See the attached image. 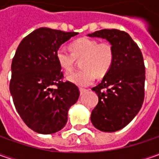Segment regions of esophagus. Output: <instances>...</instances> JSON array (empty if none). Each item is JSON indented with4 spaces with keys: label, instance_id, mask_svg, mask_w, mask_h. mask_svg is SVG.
<instances>
[{
    "label": "esophagus",
    "instance_id": "34e87169",
    "mask_svg": "<svg viewBox=\"0 0 159 159\" xmlns=\"http://www.w3.org/2000/svg\"><path fill=\"white\" fill-rule=\"evenodd\" d=\"M80 95H83L84 93H86L87 91H89V89H82V88H80Z\"/></svg>",
    "mask_w": 159,
    "mask_h": 159
}]
</instances>
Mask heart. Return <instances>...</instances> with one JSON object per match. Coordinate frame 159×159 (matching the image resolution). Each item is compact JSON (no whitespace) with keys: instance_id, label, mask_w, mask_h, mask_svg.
Here are the masks:
<instances>
[{"instance_id":"obj_1","label":"heart","mask_w":159,"mask_h":159,"mask_svg":"<svg viewBox=\"0 0 159 159\" xmlns=\"http://www.w3.org/2000/svg\"><path fill=\"white\" fill-rule=\"evenodd\" d=\"M70 51L63 47L56 51L58 64L65 71L73 69L77 60H80L81 70L67 75V80L78 86H89L94 82L95 74L98 77L106 75L112 67L115 50L108 41L99 42L97 40L83 37L73 40L70 44Z\"/></svg>"}]
</instances>
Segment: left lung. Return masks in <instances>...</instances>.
Returning a JSON list of instances; mask_svg holds the SVG:
<instances>
[{"instance_id":"8db88e82","label":"left lung","mask_w":159,"mask_h":159,"mask_svg":"<svg viewBox=\"0 0 159 159\" xmlns=\"http://www.w3.org/2000/svg\"><path fill=\"white\" fill-rule=\"evenodd\" d=\"M89 36L106 39L115 50L111 69L92 89L99 101L92 111L91 121L101 131L116 132L131 122L143 103V57L137 44L124 31L102 29Z\"/></svg>"}]
</instances>
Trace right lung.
Masks as SVG:
<instances>
[{"mask_svg":"<svg viewBox=\"0 0 159 159\" xmlns=\"http://www.w3.org/2000/svg\"><path fill=\"white\" fill-rule=\"evenodd\" d=\"M77 34L41 27L17 47L9 90L19 116L36 133L49 134L61 130L67 122L69 108L79 99V88L63 80L56 58L58 48Z\"/></svg>","mask_w":159,"mask_h":159,"instance_id":"obj_1","label":"right lung"}]
</instances>
